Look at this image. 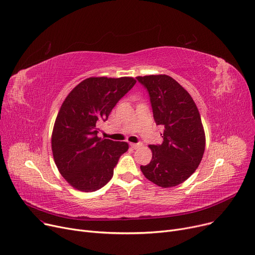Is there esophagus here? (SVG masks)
I'll return each instance as SVG.
<instances>
[{
  "label": "esophagus",
  "mask_w": 255,
  "mask_h": 255,
  "mask_svg": "<svg viewBox=\"0 0 255 255\" xmlns=\"http://www.w3.org/2000/svg\"><path fill=\"white\" fill-rule=\"evenodd\" d=\"M130 146L132 147V148H139V147H141L142 146V142H139V143H130Z\"/></svg>",
  "instance_id": "esophagus-1"
}]
</instances>
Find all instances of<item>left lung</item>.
Returning a JSON list of instances; mask_svg holds the SVG:
<instances>
[{
	"label": "left lung",
	"instance_id": "obj_1",
	"mask_svg": "<svg viewBox=\"0 0 255 255\" xmlns=\"http://www.w3.org/2000/svg\"><path fill=\"white\" fill-rule=\"evenodd\" d=\"M147 90L153 119L164 131L163 142L149 145L152 159L140 166L144 176L162 188L188 179L201 162L205 136L200 114L191 95L166 75L137 77Z\"/></svg>",
	"mask_w": 255,
	"mask_h": 255
}]
</instances>
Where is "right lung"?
Wrapping results in <instances>:
<instances>
[{"mask_svg": "<svg viewBox=\"0 0 255 255\" xmlns=\"http://www.w3.org/2000/svg\"><path fill=\"white\" fill-rule=\"evenodd\" d=\"M135 84L128 77L88 78L63 102L53 129L52 150L58 170L75 189L93 192L112 178L128 144L99 138L98 129Z\"/></svg>", "mask_w": 255, "mask_h": 255, "instance_id": "right-lung-1", "label": "right lung"}]
</instances>
